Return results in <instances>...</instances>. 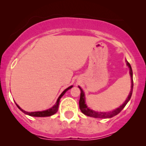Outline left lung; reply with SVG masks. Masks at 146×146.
Listing matches in <instances>:
<instances>
[{"label":"left lung","mask_w":146,"mask_h":146,"mask_svg":"<svg viewBox=\"0 0 146 146\" xmlns=\"http://www.w3.org/2000/svg\"><path fill=\"white\" fill-rule=\"evenodd\" d=\"M126 62L127 66H128L129 69H130V79H131V89H130V93H129L128 98H126L125 101L123 102V104L120 106L119 107L117 108L116 109L112 110V111L109 112H99V111H95L90 108H88L87 106L86 101H85V94L84 92L83 91V90L82 89V88L80 86H78L80 88V90H81V93H80V102H79V104H80V108L81 110L82 113L84 114L85 115L88 117H95V118H111L115 115H117V114H119L122 110L123 109V108L125 106V105L127 104V103L129 102V100L131 98L132 94V90H133V80H132V70L131 68V66L129 64V62L127 60H125Z\"/></svg>","instance_id":"left-lung-1"}]
</instances>
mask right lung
I'll use <instances>...</instances> for the list:
<instances>
[{"mask_svg":"<svg viewBox=\"0 0 146 146\" xmlns=\"http://www.w3.org/2000/svg\"><path fill=\"white\" fill-rule=\"evenodd\" d=\"M72 87H73V86H71L68 87L67 88H66V89L64 90L62 93H61V95H60V96H59V98H58V100H57V102H56V104H55L53 105V106L51 107V108H48V109L46 110H42V111H36V112H27V111H25V110L22 109V108L19 106L17 104H16V106H17L18 108H19V109L21 110V111L23 112V113H24L25 114H26V115H29V116H31V117H44L51 116V115H54L55 113H56L57 111H58L60 99H61L63 95L65 94V93H66V92L68 90L71 89Z\"/></svg>","mask_w":146,"mask_h":146,"instance_id":"1","label":"right lung"}]
</instances>
